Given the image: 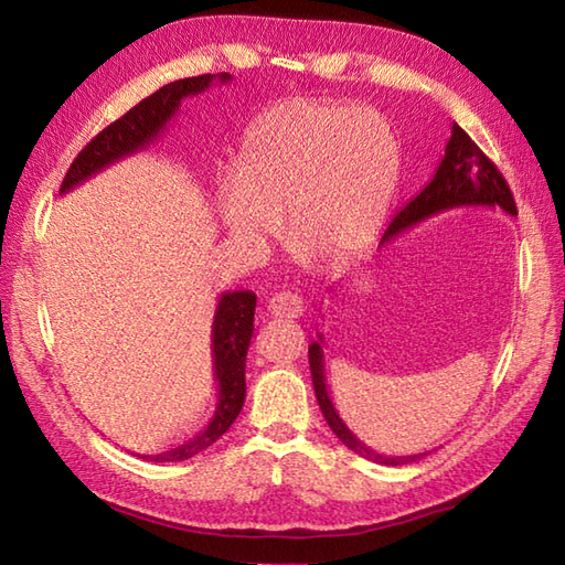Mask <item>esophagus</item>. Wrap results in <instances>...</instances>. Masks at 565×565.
<instances>
[{"label":"esophagus","mask_w":565,"mask_h":565,"mask_svg":"<svg viewBox=\"0 0 565 565\" xmlns=\"http://www.w3.org/2000/svg\"><path fill=\"white\" fill-rule=\"evenodd\" d=\"M268 311L273 317H280V319H297L302 317L305 302L302 297H297L292 292H275L268 299Z\"/></svg>","instance_id":"obj_1"}]
</instances>
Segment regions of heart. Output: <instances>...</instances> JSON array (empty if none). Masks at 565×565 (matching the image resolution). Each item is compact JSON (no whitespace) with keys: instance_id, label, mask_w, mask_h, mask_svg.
<instances>
[{"instance_id":"b5f03b06","label":"heart","mask_w":565,"mask_h":565,"mask_svg":"<svg viewBox=\"0 0 565 565\" xmlns=\"http://www.w3.org/2000/svg\"><path fill=\"white\" fill-rule=\"evenodd\" d=\"M398 177V145L377 113L290 98L250 125L234 179L217 185L215 210L244 246H266L285 217L287 239L305 258L343 266L380 234Z\"/></svg>"}]
</instances>
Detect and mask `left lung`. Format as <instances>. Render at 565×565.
Instances as JSON below:
<instances>
[{"label":"left lung","mask_w":565,"mask_h":565,"mask_svg":"<svg viewBox=\"0 0 565 565\" xmlns=\"http://www.w3.org/2000/svg\"><path fill=\"white\" fill-rule=\"evenodd\" d=\"M463 207H491V210H505L508 215H518L515 200H512L510 185L505 183L503 173L495 169V164L488 159L471 137L463 132L459 125H452V137L445 147V157L437 167L435 177L423 191L396 212V217L388 224L382 244L392 242L394 236L406 232L416 224L443 215V212L463 210ZM323 333H319V341L309 345V367H311V382H315V392L319 408L323 413L329 428L338 435L348 449H353L355 455L365 457L370 461L384 463V467H404V463H413L430 452L418 455H380L370 449L365 443H360L358 437L350 433L343 418L338 416L333 401L329 396V386H326V372H323Z\"/></svg>","instance_id":"1"}]
</instances>
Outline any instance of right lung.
I'll use <instances>...</instances> for the list:
<instances>
[{
	"label": "right lung",
	"instance_id": "1",
	"mask_svg": "<svg viewBox=\"0 0 565 565\" xmlns=\"http://www.w3.org/2000/svg\"><path fill=\"white\" fill-rule=\"evenodd\" d=\"M232 74H200V77H188L164 84L152 96L142 98L140 104L125 113L122 118L110 122L106 130L98 132L94 140L86 145L79 157L72 161L65 181H62L60 195L70 193L72 188L89 181L96 173H102L116 161L145 152L149 145H154L169 122L177 116L185 98L207 92L212 84H227ZM254 311L256 295L250 290L222 292L212 317V374L217 382V406L212 413L210 423L200 430L193 440L169 449L161 455H137L147 461H183L198 452H203L212 443L230 430V425L239 416L246 398V353L254 335Z\"/></svg>",
	"mask_w": 565,
	"mask_h": 565
}]
</instances>
